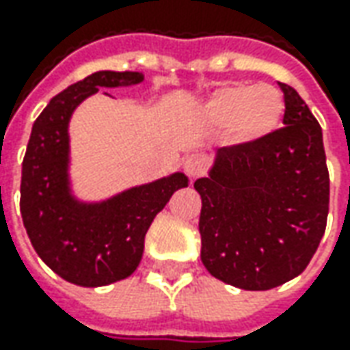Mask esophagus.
I'll list each match as a JSON object with an SVG mask.
<instances>
[{
  "mask_svg": "<svg viewBox=\"0 0 350 350\" xmlns=\"http://www.w3.org/2000/svg\"><path fill=\"white\" fill-rule=\"evenodd\" d=\"M206 165H208V159H206V155H200V154L189 155V157L183 161V169H185V173H187L191 179L200 177V175L206 171Z\"/></svg>",
  "mask_w": 350,
  "mask_h": 350,
  "instance_id": "34e87169",
  "label": "esophagus"
}]
</instances>
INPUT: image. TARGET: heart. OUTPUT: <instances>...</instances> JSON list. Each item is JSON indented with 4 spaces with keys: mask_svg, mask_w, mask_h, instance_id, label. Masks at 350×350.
<instances>
[{
    "mask_svg": "<svg viewBox=\"0 0 350 350\" xmlns=\"http://www.w3.org/2000/svg\"><path fill=\"white\" fill-rule=\"evenodd\" d=\"M202 113L212 126L230 128L237 144H257L280 126L284 97L273 85L230 83L210 95Z\"/></svg>",
    "mask_w": 350,
    "mask_h": 350,
    "instance_id": "obj_1",
    "label": "heart"
}]
</instances>
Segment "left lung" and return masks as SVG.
I'll return each instance as SVG.
<instances>
[{
    "label": "left lung",
    "instance_id": "left-lung-1",
    "mask_svg": "<svg viewBox=\"0 0 350 350\" xmlns=\"http://www.w3.org/2000/svg\"><path fill=\"white\" fill-rule=\"evenodd\" d=\"M284 126L257 144L216 150L202 198L200 259L210 275L243 290H271L312 261L329 212L321 126L286 83Z\"/></svg>",
    "mask_w": 350,
    "mask_h": 350
}]
</instances>
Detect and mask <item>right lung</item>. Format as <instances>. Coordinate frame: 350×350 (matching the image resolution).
<instances>
[{
	"label": "right lung",
	"instance_id": "1",
	"mask_svg": "<svg viewBox=\"0 0 350 350\" xmlns=\"http://www.w3.org/2000/svg\"><path fill=\"white\" fill-rule=\"evenodd\" d=\"M142 81V72H95L52 97L33 124L21 177L23 224L38 257L77 286H107L132 275L157 212L189 185L177 171L97 202L79 200L72 191L68 128L77 105L103 88Z\"/></svg>",
	"mask_w": 350,
	"mask_h": 350
}]
</instances>
